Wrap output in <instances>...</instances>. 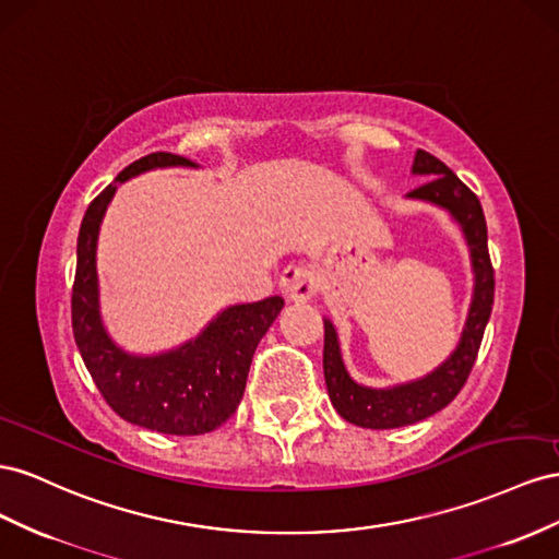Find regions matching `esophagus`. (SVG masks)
<instances>
[{
    "label": "esophagus",
    "mask_w": 559,
    "mask_h": 559,
    "mask_svg": "<svg viewBox=\"0 0 559 559\" xmlns=\"http://www.w3.org/2000/svg\"><path fill=\"white\" fill-rule=\"evenodd\" d=\"M321 276L309 264H290L281 276V293L293 301H307L318 293Z\"/></svg>",
    "instance_id": "esophagus-1"
}]
</instances>
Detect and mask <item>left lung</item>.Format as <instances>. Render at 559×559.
I'll return each instance as SVG.
<instances>
[{
	"label": "left lung",
	"mask_w": 559,
	"mask_h": 559,
	"mask_svg": "<svg viewBox=\"0 0 559 559\" xmlns=\"http://www.w3.org/2000/svg\"><path fill=\"white\" fill-rule=\"evenodd\" d=\"M412 170L419 175H430V178L426 185L412 189L409 197L442 205L464 227L475 271L473 305L456 350L436 372H430L419 381H412V384L384 391L360 386L346 374L340 356L337 332H334L330 321H325L323 372L328 395L334 409L348 424L362 428H401L407 424H417L430 417V414L440 412L442 407H448L456 393L464 389L473 370L493 305V266L489 260L487 225L480 199L440 158L424 150L414 156Z\"/></svg>",
	"instance_id": "obj_1"
}]
</instances>
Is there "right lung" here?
Wrapping results in <instances>:
<instances>
[{
    "label": "right lung",
    "mask_w": 559,
    "mask_h": 559,
    "mask_svg": "<svg viewBox=\"0 0 559 559\" xmlns=\"http://www.w3.org/2000/svg\"><path fill=\"white\" fill-rule=\"evenodd\" d=\"M158 166H194L185 156L154 152L126 166L117 182ZM117 185L91 201L76 241L72 330L95 386L121 419L168 436L211 433L236 412L252 354L283 309L281 297L222 311L201 337L154 358H135L111 344L100 323L95 243Z\"/></svg>",
    "instance_id": "obj_1"
}]
</instances>
